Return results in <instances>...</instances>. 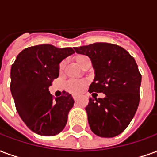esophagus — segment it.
Masks as SVG:
<instances>
[{
	"label": "esophagus",
	"instance_id": "obj_1",
	"mask_svg": "<svg viewBox=\"0 0 157 157\" xmlns=\"http://www.w3.org/2000/svg\"><path fill=\"white\" fill-rule=\"evenodd\" d=\"M73 98L75 100V102H76V101L78 100V97H77V96H73Z\"/></svg>",
	"mask_w": 157,
	"mask_h": 157
}]
</instances>
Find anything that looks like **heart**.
<instances>
[{"mask_svg": "<svg viewBox=\"0 0 157 157\" xmlns=\"http://www.w3.org/2000/svg\"><path fill=\"white\" fill-rule=\"evenodd\" d=\"M75 63L82 69L86 66H90L91 60L88 56L85 55H76L74 57ZM65 67V61L63 60L59 65V71L62 72ZM86 86V82L84 80H70L65 84V89L72 94H80L82 93Z\"/></svg>", "mask_w": 157, "mask_h": 157, "instance_id": "1", "label": "heart"}]
</instances>
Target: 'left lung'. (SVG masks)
Listing matches in <instances>:
<instances>
[{"instance_id": "left-lung-1", "label": "left lung", "mask_w": 157, "mask_h": 157, "mask_svg": "<svg viewBox=\"0 0 157 157\" xmlns=\"http://www.w3.org/2000/svg\"><path fill=\"white\" fill-rule=\"evenodd\" d=\"M87 55L95 71L90 92H102L104 98H89L86 108L92 131L100 137L117 136L128 127L140 102L141 75L135 59L120 46L95 43L74 48Z\"/></svg>"}]
</instances>
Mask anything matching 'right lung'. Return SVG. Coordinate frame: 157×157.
<instances>
[{
  "mask_svg": "<svg viewBox=\"0 0 157 157\" xmlns=\"http://www.w3.org/2000/svg\"><path fill=\"white\" fill-rule=\"evenodd\" d=\"M75 51L40 44L24 48L11 68V92L22 121L43 136L58 135L67 123L74 99L68 92L55 100L48 91L59 74V63Z\"/></svg>",
  "mask_w": 157,
  "mask_h": 157,
  "instance_id": "add662e5",
  "label": "right lung"
}]
</instances>
